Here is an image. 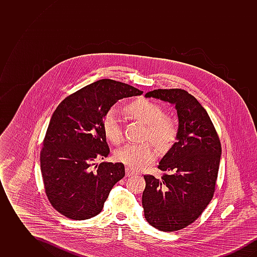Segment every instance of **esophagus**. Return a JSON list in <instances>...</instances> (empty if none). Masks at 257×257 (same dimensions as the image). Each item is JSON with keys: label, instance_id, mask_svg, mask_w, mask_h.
<instances>
[{"label": "esophagus", "instance_id": "obj_1", "mask_svg": "<svg viewBox=\"0 0 257 257\" xmlns=\"http://www.w3.org/2000/svg\"><path fill=\"white\" fill-rule=\"evenodd\" d=\"M126 176H128V177H130V176H133V175H136L137 174V172L136 171H133L132 169H129V168H126Z\"/></svg>", "mask_w": 257, "mask_h": 257}]
</instances>
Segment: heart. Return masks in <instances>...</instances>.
<instances>
[{
    "instance_id": "obj_1",
    "label": "heart",
    "mask_w": 257,
    "mask_h": 257,
    "mask_svg": "<svg viewBox=\"0 0 257 257\" xmlns=\"http://www.w3.org/2000/svg\"><path fill=\"white\" fill-rule=\"evenodd\" d=\"M125 112L132 118L147 125V138L160 148L168 147L174 140L176 129L159 105L138 99L125 107ZM103 130L110 143L118 145L122 141V129L114 110H110L103 119ZM115 159L133 169H141L156 158V152L149 143L128 144L116 150Z\"/></svg>"
}]
</instances>
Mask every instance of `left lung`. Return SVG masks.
Masks as SVG:
<instances>
[{"instance_id":"obj_1","label":"left lung","mask_w":257,"mask_h":257,"mask_svg":"<svg viewBox=\"0 0 257 257\" xmlns=\"http://www.w3.org/2000/svg\"><path fill=\"white\" fill-rule=\"evenodd\" d=\"M145 96L172 104L177 111L176 143L158 166L168 173L162 178L144 176L142 200L148 223L172 232L194 222L211 201L220 167V140L207 111L186 90L154 89Z\"/></svg>"}]
</instances>
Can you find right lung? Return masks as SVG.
<instances>
[{"mask_svg": "<svg viewBox=\"0 0 257 257\" xmlns=\"http://www.w3.org/2000/svg\"><path fill=\"white\" fill-rule=\"evenodd\" d=\"M142 93L134 86L103 79L67 96L54 111L40 168L50 203L66 218L95 217L113 185L124 177L122 163H94L110 153L103 119L119 99Z\"/></svg>", "mask_w": 257, "mask_h": 257, "instance_id": "add662e5", "label": "right lung"}]
</instances>
